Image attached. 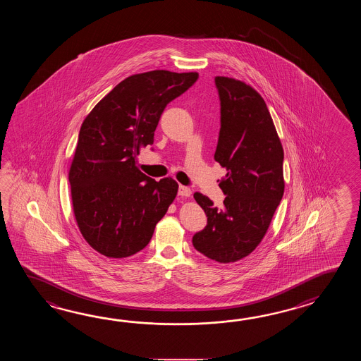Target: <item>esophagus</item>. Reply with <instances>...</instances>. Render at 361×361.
I'll list each match as a JSON object with an SVG mask.
<instances>
[{"mask_svg":"<svg viewBox=\"0 0 361 361\" xmlns=\"http://www.w3.org/2000/svg\"><path fill=\"white\" fill-rule=\"evenodd\" d=\"M191 193V188H190V187L179 185V188H178V195H179V196H182V197H190Z\"/></svg>","mask_w":361,"mask_h":361,"instance_id":"1","label":"esophagus"}]
</instances>
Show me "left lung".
Returning <instances> with one entry per match:
<instances>
[{"mask_svg": "<svg viewBox=\"0 0 361 361\" xmlns=\"http://www.w3.org/2000/svg\"><path fill=\"white\" fill-rule=\"evenodd\" d=\"M221 130L214 160L227 169L219 187L222 207L196 192L207 227L192 238L195 249L219 263L245 258L259 245L284 195V149L261 94L250 85L215 77Z\"/></svg>", "mask_w": 361, "mask_h": 361, "instance_id": "8db88e82", "label": "left lung"}]
</instances>
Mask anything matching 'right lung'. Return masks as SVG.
I'll list each match as a JSON object with an SVG mask.
<instances>
[{"label":"right lung","instance_id":"add662e5","mask_svg":"<svg viewBox=\"0 0 361 361\" xmlns=\"http://www.w3.org/2000/svg\"><path fill=\"white\" fill-rule=\"evenodd\" d=\"M197 78V72L165 69L133 75L86 116L68 178L78 230L98 253L126 258L140 252L176 199L177 182L147 177L137 156L154 143L168 103Z\"/></svg>","mask_w":361,"mask_h":361}]
</instances>
